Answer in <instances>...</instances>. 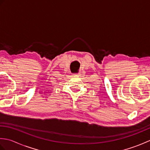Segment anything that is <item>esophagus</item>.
I'll use <instances>...</instances> for the list:
<instances>
[{
  "mask_svg": "<svg viewBox=\"0 0 150 150\" xmlns=\"http://www.w3.org/2000/svg\"><path fill=\"white\" fill-rule=\"evenodd\" d=\"M77 75H79V74H77Z\"/></svg>",
  "mask_w": 150,
  "mask_h": 150,
  "instance_id": "obj_1",
  "label": "esophagus"
}]
</instances>
